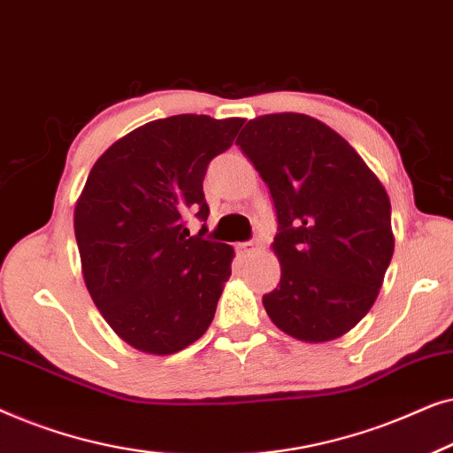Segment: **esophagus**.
<instances>
[{
  "instance_id": "obj_1",
  "label": "esophagus",
  "mask_w": 453,
  "mask_h": 453,
  "mask_svg": "<svg viewBox=\"0 0 453 453\" xmlns=\"http://www.w3.org/2000/svg\"><path fill=\"white\" fill-rule=\"evenodd\" d=\"M259 247H262V241H259L257 237H253V239H250V241H245V243H241V250H243L245 253L257 251Z\"/></svg>"
}]
</instances>
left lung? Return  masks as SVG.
<instances>
[{
  "instance_id": "1",
  "label": "left lung",
  "mask_w": 453,
  "mask_h": 453,
  "mask_svg": "<svg viewBox=\"0 0 453 453\" xmlns=\"http://www.w3.org/2000/svg\"><path fill=\"white\" fill-rule=\"evenodd\" d=\"M237 146L268 185L280 284L264 295L270 319L305 342H327L361 321L394 253L389 197L355 148L301 113L262 115Z\"/></svg>"
}]
</instances>
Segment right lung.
Returning <instances> with one entry per match:
<instances>
[{
  "mask_svg": "<svg viewBox=\"0 0 453 453\" xmlns=\"http://www.w3.org/2000/svg\"><path fill=\"white\" fill-rule=\"evenodd\" d=\"M245 119L173 115L115 142L92 166L73 212L86 288L107 324L150 355H173L212 324L233 247L191 237L206 222L208 165Z\"/></svg>",
  "mask_w": 453,
  "mask_h": 453,
  "instance_id": "add662e5",
  "label": "right lung"
}]
</instances>
